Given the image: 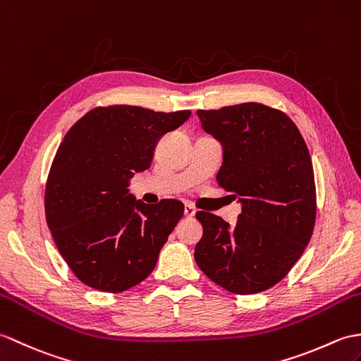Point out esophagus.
Returning <instances> with one entry per match:
<instances>
[{
	"label": "esophagus",
	"mask_w": 361,
	"mask_h": 361,
	"mask_svg": "<svg viewBox=\"0 0 361 361\" xmlns=\"http://www.w3.org/2000/svg\"><path fill=\"white\" fill-rule=\"evenodd\" d=\"M183 213H185L187 218H193V216L196 214V210H195L193 205L185 204V208H183Z\"/></svg>",
	"instance_id": "34e87169"
}]
</instances>
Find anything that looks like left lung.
Here are the masks:
<instances>
[{"mask_svg":"<svg viewBox=\"0 0 361 361\" xmlns=\"http://www.w3.org/2000/svg\"><path fill=\"white\" fill-rule=\"evenodd\" d=\"M204 131L222 143L219 187L239 199L235 226L197 212L199 269L231 293L267 290L289 274L314 233V166L298 128L283 111L248 102L199 109Z\"/></svg>","mask_w":361,"mask_h":361,"instance_id":"obj_1","label":"left lung"}]
</instances>
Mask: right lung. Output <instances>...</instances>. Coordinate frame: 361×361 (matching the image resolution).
Listing matches in <instances>:
<instances>
[{
	"label": "right lung",
	"instance_id": "add662e5",
	"mask_svg": "<svg viewBox=\"0 0 361 361\" xmlns=\"http://www.w3.org/2000/svg\"><path fill=\"white\" fill-rule=\"evenodd\" d=\"M190 116L99 106L66 133L47 176L44 213L60 255L83 284L118 293L154 270L183 204L135 201L128 182L149 168L157 140Z\"/></svg>",
	"mask_w": 361,
	"mask_h": 361
}]
</instances>
